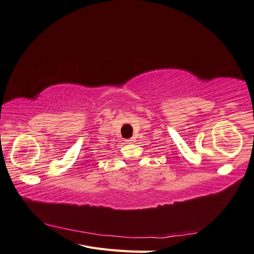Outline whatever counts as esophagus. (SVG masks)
I'll return each instance as SVG.
<instances>
[{
    "instance_id": "34e87169",
    "label": "esophagus",
    "mask_w": 254,
    "mask_h": 254,
    "mask_svg": "<svg viewBox=\"0 0 254 254\" xmlns=\"http://www.w3.org/2000/svg\"><path fill=\"white\" fill-rule=\"evenodd\" d=\"M126 142H127L128 144H132V143H134V139H133V137H131V139L126 140Z\"/></svg>"
}]
</instances>
